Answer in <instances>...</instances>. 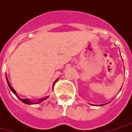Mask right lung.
Returning a JSON list of instances; mask_svg holds the SVG:
<instances>
[{
    "mask_svg": "<svg viewBox=\"0 0 132 132\" xmlns=\"http://www.w3.org/2000/svg\"><path fill=\"white\" fill-rule=\"evenodd\" d=\"M6 81H7V84H8V85H9V87H10V89H11V91H12V93L16 96L18 97L19 98L20 100L23 102V103H24V104H27V105H34V104H38V103H40V102H43L44 100H45L46 98H48V96H46L45 97V98H41L39 101H38L37 102H31V101H30L28 98H19V97L17 96V93H16V92H15V90L13 89V87H12V86H11V84H10V82H9V81H8V79H7V78H6ZM58 79H57L54 82V84H53V87H54V84L56 83V81H57Z\"/></svg>",
    "mask_w": 132,
    "mask_h": 132,
    "instance_id": "1",
    "label": "right lung"
}]
</instances>
